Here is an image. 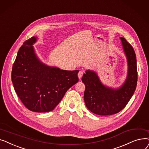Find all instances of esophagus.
I'll return each mask as SVG.
<instances>
[{
  "mask_svg": "<svg viewBox=\"0 0 149 149\" xmlns=\"http://www.w3.org/2000/svg\"><path fill=\"white\" fill-rule=\"evenodd\" d=\"M83 74H84V72H82V71H79V72L78 73V77H79V79H81V77H82V76H83Z\"/></svg>",
  "mask_w": 149,
  "mask_h": 149,
  "instance_id": "1",
  "label": "esophagus"
}]
</instances>
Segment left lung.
<instances>
[{
	"label": "left lung",
	"instance_id": "obj_1",
	"mask_svg": "<svg viewBox=\"0 0 149 149\" xmlns=\"http://www.w3.org/2000/svg\"><path fill=\"white\" fill-rule=\"evenodd\" d=\"M128 63V73L125 82L113 89L105 86L97 74L91 70L84 74L82 81L85 84L84 100L87 109L95 114L107 116L122 110L135 91L138 72L136 54L132 46L124 38H120Z\"/></svg>",
	"mask_w": 149,
	"mask_h": 149
}]
</instances>
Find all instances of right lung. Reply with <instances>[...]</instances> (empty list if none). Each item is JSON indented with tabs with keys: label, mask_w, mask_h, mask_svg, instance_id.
Here are the masks:
<instances>
[{
	"label": "right lung",
	"mask_w": 149,
	"mask_h": 149,
	"mask_svg": "<svg viewBox=\"0 0 149 149\" xmlns=\"http://www.w3.org/2000/svg\"><path fill=\"white\" fill-rule=\"evenodd\" d=\"M36 40L37 37H32L19 48L11 80L25 107L32 111L44 113L54 110L66 91L78 82L79 70H61L40 62L33 47Z\"/></svg>",
	"instance_id": "add662e5"
}]
</instances>
